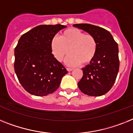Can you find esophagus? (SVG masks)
Here are the masks:
<instances>
[{
	"label": "esophagus",
	"instance_id": "1",
	"mask_svg": "<svg viewBox=\"0 0 133 133\" xmlns=\"http://www.w3.org/2000/svg\"><path fill=\"white\" fill-rule=\"evenodd\" d=\"M66 70H67L69 72H70V71H72L73 70V69H72V68H66Z\"/></svg>",
	"mask_w": 133,
	"mask_h": 133
}]
</instances>
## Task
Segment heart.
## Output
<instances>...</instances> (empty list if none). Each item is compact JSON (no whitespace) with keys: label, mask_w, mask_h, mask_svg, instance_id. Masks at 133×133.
Listing matches in <instances>:
<instances>
[{"label":"heart","mask_w":133,"mask_h":133,"mask_svg":"<svg viewBox=\"0 0 133 133\" xmlns=\"http://www.w3.org/2000/svg\"><path fill=\"white\" fill-rule=\"evenodd\" d=\"M51 51L58 61L62 62L70 52L66 64L71 66L90 64L94 59L98 49L96 38L77 28L64 30L60 38L54 37L50 43Z\"/></svg>","instance_id":"obj_1"}]
</instances>
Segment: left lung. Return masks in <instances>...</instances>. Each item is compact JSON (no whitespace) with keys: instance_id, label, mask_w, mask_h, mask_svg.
<instances>
[{"instance_id":"8db88e82","label":"left lung","mask_w":133,"mask_h":133,"mask_svg":"<svg viewBox=\"0 0 133 133\" xmlns=\"http://www.w3.org/2000/svg\"><path fill=\"white\" fill-rule=\"evenodd\" d=\"M73 26L92 35L98 43L94 59L82 68L83 77L78 82L79 88L88 96H102L110 90L119 71L118 43L111 34L101 27L89 24Z\"/></svg>"}]
</instances>
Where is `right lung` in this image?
Segmentation results:
<instances>
[{
	"mask_svg": "<svg viewBox=\"0 0 133 133\" xmlns=\"http://www.w3.org/2000/svg\"><path fill=\"white\" fill-rule=\"evenodd\" d=\"M64 25H40L20 37L15 47L14 69L19 83L28 93L42 96L58 88L66 68L52 54L50 43Z\"/></svg>",
	"mask_w": 133,
	"mask_h": 133,
	"instance_id": "right-lung-1",
	"label": "right lung"
}]
</instances>
